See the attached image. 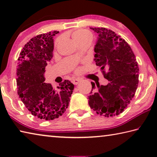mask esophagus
<instances>
[{"instance_id":"1","label":"esophagus","mask_w":157,"mask_h":157,"mask_svg":"<svg viewBox=\"0 0 157 157\" xmlns=\"http://www.w3.org/2000/svg\"><path fill=\"white\" fill-rule=\"evenodd\" d=\"M81 81V79L79 78H74L72 79V82L74 84H78Z\"/></svg>"}]
</instances>
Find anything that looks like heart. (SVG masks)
<instances>
[{
	"instance_id": "heart-1",
	"label": "heart",
	"mask_w": 157,
	"mask_h": 157,
	"mask_svg": "<svg viewBox=\"0 0 157 157\" xmlns=\"http://www.w3.org/2000/svg\"><path fill=\"white\" fill-rule=\"evenodd\" d=\"M72 37L74 41L78 45L84 41H92V34L89 30H84V29H79L74 31L72 33ZM61 38H57L55 41V46H57L58 43L60 41Z\"/></svg>"
}]
</instances>
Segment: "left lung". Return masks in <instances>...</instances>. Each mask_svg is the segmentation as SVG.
<instances>
[{"label":"left lung","instance_id":"obj_1","mask_svg":"<svg viewBox=\"0 0 157 157\" xmlns=\"http://www.w3.org/2000/svg\"><path fill=\"white\" fill-rule=\"evenodd\" d=\"M98 33L94 61L109 83L91 82L89 105L105 117L119 115L134 96L139 84V68L131 47L121 36L104 28H90Z\"/></svg>","mask_w":157,"mask_h":157}]
</instances>
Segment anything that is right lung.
Listing matches in <instances>:
<instances>
[{
  "instance_id": "obj_1",
  "label": "right lung",
  "mask_w": 157,
  "mask_h": 157,
  "mask_svg": "<svg viewBox=\"0 0 157 157\" xmlns=\"http://www.w3.org/2000/svg\"><path fill=\"white\" fill-rule=\"evenodd\" d=\"M58 31L39 34L32 38L20 52L17 66L18 94L25 107L36 118L54 120L62 116L70 102L74 84L69 80L57 89L45 81V68L51 60L53 37Z\"/></svg>"
}]
</instances>
